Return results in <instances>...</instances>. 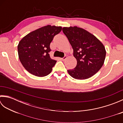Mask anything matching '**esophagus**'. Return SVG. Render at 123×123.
Here are the masks:
<instances>
[{"instance_id":"obj_1","label":"esophagus","mask_w":123,"mask_h":123,"mask_svg":"<svg viewBox=\"0 0 123 123\" xmlns=\"http://www.w3.org/2000/svg\"><path fill=\"white\" fill-rule=\"evenodd\" d=\"M67 56H64L63 57V58H62V60H63V61H64V60L67 59Z\"/></svg>"}]
</instances>
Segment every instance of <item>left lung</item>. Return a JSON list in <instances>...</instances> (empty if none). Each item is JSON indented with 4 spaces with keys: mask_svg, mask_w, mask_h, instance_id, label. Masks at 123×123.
Listing matches in <instances>:
<instances>
[{
    "mask_svg": "<svg viewBox=\"0 0 123 123\" xmlns=\"http://www.w3.org/2000/svg\"><path fill=\"white\" fill-rule=\"evenodd\" d=\"M63 33L74 49L77 61L74 69L68 70L76 79H87L95 74L103 66L106 51L101 42L92 34L77 26L64 27Z\"/></svg>",
    "mask_w": 123,
    "mask_h": 123,
    "instance_id": "1",
    "label": "left lung"
}]
</instances>
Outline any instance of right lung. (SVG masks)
Wrapping results in <instances>:
<instances>
[{"label":"right lung","instance_id":"right-lung-1","mask_svg":"<svg viewBox=\"0 0 123 123\" xmlns=\"http://www.w3.org/2000/svg\"><path fill=\"white\" fill-rule=\"evenodd\" d=\"M61 30V26L48 25L28 33L20 41L17 47L18 57L30 74L37 77L50 74L57 61L49 56V45Z\"/></svg>","mask_w":123,"mask_h":123}]
</instances>
